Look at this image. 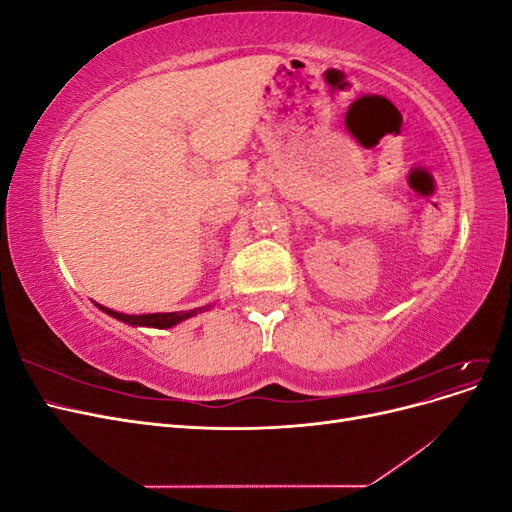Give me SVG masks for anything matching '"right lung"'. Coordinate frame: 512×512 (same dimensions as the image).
Listing matches in <instances>:
<instances>
[{
	"label": "right lung",
	"mask_w": 512,
	"mask_h": 512,
	"mask_svg": "<svg viewBox=\"0 0 512 512\" xmlns=\"http://www.w3.org/2000/svg\"><path fill=\"white\" fill-rule=\"evenodd\" d=\"M102 312H106L108 316H113L121 322H128L132 324V327H153V329H170L175 327V324L188 320L200 312H205V309H209L211 305L207 307H198V309H190V312H168V314H141V316H128V314H121V312H115V309H108L104 305H98Z\"/></svg>",
	"instance_id": "add662e5"
}]
</instances>
